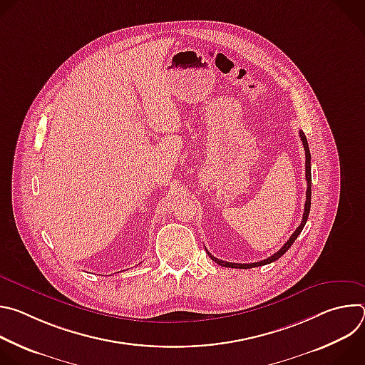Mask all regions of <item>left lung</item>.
Listing matches in <instances>:
<instances>
[{"mask_svg": "<svg viewBox=\"0 0 365 365\" xmlns=\"http://www.w3.org/2000/svg\"><path fill=\"white\" fill-rule=\"evenodd\" d=\"M299 135H300V140L303 143V148H304V154H306V182H307V189H306V202H304V212H303V220L300 222V225L296 228V231L292 234V237L287 240V242L277 251L274 252L272 257L266 258V259H262V262H257V263H250V264H241V263H230V262H222V259L214 257L210 251L206 250V252L210 254V257L214 259V262L222 267H231V269H252V267H258V266H266V264H270L273 262H276L277 258H280L290 247L292 244L294 242V240L300 235L306 221H307V217H309V211H310V196H312V175H310V151H309V145H307V140H306V135L303 131H299Z\"/></svg>", "mask_w": 365, "mask_h": 365, "instance_id": "8db88e82", "label": "left lung"}]
</instances>
